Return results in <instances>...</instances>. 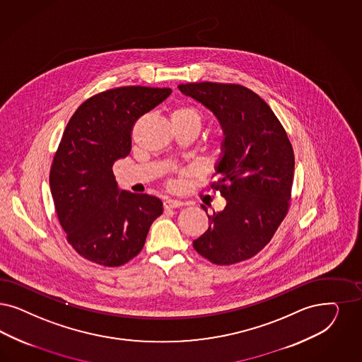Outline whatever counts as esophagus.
<instances>
[{
	"label": "esophagus",
	"instance_id": "esophagus-1",
	"mask_svg": "<svg viewBox=\"0 0 362 362\" xmlns=\"http://www.w3.org/2000/svg\"><path fill=\"white\" fill-rule=\"evenodd\" d=\"M185 203L180 200L167 199L164 202V209H179L182 207Z\"/></svg>",
	"mask_w": 362,
	"mask_h": 362
}]
</instances>
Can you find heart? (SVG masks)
<instances>
[{
  "label": "heart",
  "instance_id": "heart-1",
  "mask_svg": "<svg viewBox=\"0 0 362 362\" xmlns=\"http://www.w3.org/2000/svg\"><path fill=\"white\" fill-rule=\"evenodd\" d=\"M171 120L175 128L192 129L198 134L204 122V115L194 105H179L171 113Z\"/></svg>",
  "mask_w": 362,
  "mask_h": 362
}]
</instances>
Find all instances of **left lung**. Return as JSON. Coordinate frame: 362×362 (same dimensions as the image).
<instances>
[{"label": "left lung", "instance_id": "obj_1", "mask_svg": "<svg viewBox=\"0 0 362 362\" xmlns=\"http://www.w3.org/2000/svg\"><path fill=\"white\" fill-rule=\"evenodd\" d=\"M177 88L209 108L225 134L211 188L226 207L207 214L209 230L194 240V249L215 264L250 259L272 240L288 211L294 152L286 131L249 88L209 81Z\"/></svg>", "mask_w": 362, "mask_h": 362}]
</instances>
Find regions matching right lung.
<instances>
[{
    "mask_svg": "<svg viewBox=\"0 0 362 362\" xmlns=\"http://www.w3.org/2000/svg\"><path fill=\"white\" fill-rule=\"evenodd\" d=\"M171 88H115L86 100L69 119L50 167L49 186L66 240L88 261L122 266L141 251L162 200L120 191L113 163L131 152L137 119Z\"/></svg>",
    "mask_w": 362,
    "mask_h": 362,
    "instance_id": "obj_1",
    "label": "right lung"
}]
</instances>
